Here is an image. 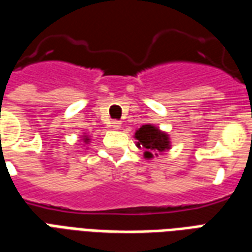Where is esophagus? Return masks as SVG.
<instances>
[{
    "label": "esophagus",
    "mask_w": 252,
    "mask_h": 252,
    "mask_svg": "<svg viewBox=\"0 0 252 252\" xmlns=\"http://www.w3.org/2000/svg\"><path fill=\"white\" fill-rule=\"evenodd\" d=\"M110 126L113 128V129H120L121 128V123L119 120H113L110 123Z\"/></svg>",
    "instance_id": "34e87169"
}]
</instances>
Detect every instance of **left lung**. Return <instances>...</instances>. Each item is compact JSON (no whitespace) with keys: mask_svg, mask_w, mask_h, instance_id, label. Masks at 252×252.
<instances>
[{"mask_svg":"<svg viewBox=\"0 0 252 252\" xmlns=\"http://www.w3.org/2000/svg\"><path fill=\"white\" fill-rule=\"evenodd\" d=\"M135 137L137 140V146H142L146 158H153L154 154L158 155V153H163L170 148L169 135L164 132L159 131L157 126L147 124L139 128L135 133Z\"/></svg>","mask_w":252,"mask_h":252,"instance_id":"1","label":"left lung"}]
</instances>
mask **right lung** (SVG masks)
<instances>
[{"mask_svg":"<svg viewBox=\"0 0 252 252\" xmlns=\"http://www.w3.org/2000/svg\"><path fill=\"white\" fill-rule=\"evenodd\" d=\"M83 140H85V142L88 143V142H89V139H88V136H83Z\"/></svg>","mask_w":252,"mask_h":252,"instance_id":"obj_1","label":"right lung"}]
</instances>
